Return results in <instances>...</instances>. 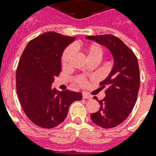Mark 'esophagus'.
<instances>
[{
	"instance_id": "esophagus-1",
	"label": "esophagus",
	"mask_w": 156,
	"mask_h": 156,
	"mask_svg": "<svg viewBox=\"0 0 156 156\" xmlns=\"http://www.w3.org/2000/svg\"><path fill=\"white\" fill-rule=\"evenodd\" d=\"M83 98H85V99H90V98H92V96L88 95V94H86V93H83Z\"/></svg>"
}]
</instances>
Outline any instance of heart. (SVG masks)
Segmentation results:
<instances>
[{"instance_id": "b5f03b06", "label": "heart", "mask_w": 156, "mask_h": 156, "mask_svg": "<svg viewBox=\"0 0 156 156\" xmlns=\"http://www.w3.org/2000/svg\"><path fill=\"white\" fill-rule=\"evenodd\" d=\"M80 47V44L79 43H75L73 45V47H68L65 49V51H63L62 53V66L66 68L68 67V64H69V62H70V59L73 57V55L74 54V49H77ZM84 51L86 53V56H87V58L88 60H92V59H96V60H98L100 61L104 56V49L102 48L100 45L98 44H89L85 46L84 48ZM77 82L78 83L82 86L86 84V79L83 77H79L77 79Z\"/></svg>"}]
</instances>
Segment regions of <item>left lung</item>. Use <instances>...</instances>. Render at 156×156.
<instances>
[{
  "instance_id": "8db88e82",
  "label": "left lung",
  "mask_w": 156,
  "mask_h": 156,
  "mask_svg": "<svg viewBox=\"0 0 156 156\" xmlns=\"http://www.w3.org/2000/svg\"><path fill=\"white\" fill-rule=\"evenodd\" d=\"M86 38L105 46L111 52L114 65L110 73L101 82L105 87L104 99L98 100L100 108L90 115L98 126L110 129L118 126L129 115L137 99L140 88V69L133 51L120 39L113 35L87 36Z\"/></svg>"
}]
</instances>
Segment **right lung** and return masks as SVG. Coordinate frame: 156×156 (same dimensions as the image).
<instances>
[{
    "label": "right lung",
    "instance_id": "add662e5",
    "mask_svg": "<svg viewBox=\"0 0 156 156\" xmlns=\"http://www.w3.org/2000/svg\"><path fill=\"white\" fill-rule=\"evenodd\" d=\"M73 37L49 32L28 42L16 74V92L23 110L33 124L51 129L62 123L68 108L83 98L81 93L51 88L62 69L61 58Z\"/></svg>",
    "mask_w": 156,
    "mask_h": 156
}]
</instances>
